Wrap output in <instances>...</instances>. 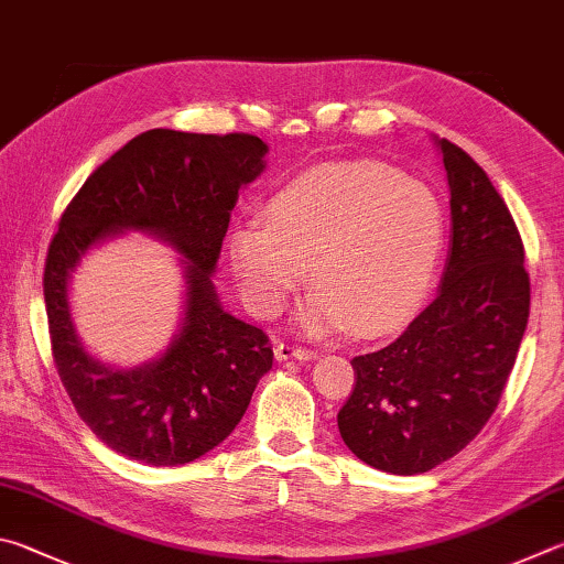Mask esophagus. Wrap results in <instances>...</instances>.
<instances>
[{
    "label": "esophagus",
    "instance_id": "esophagus-1",
    "mask_svg": "<svg viewBox=\"0 0 564 564\" xmlns=\"http://www.w3.org/2000/svg\"><path fill=\"white\" fill-rule=\"evenodd\" d=\"M274 357H276V361H288V359L312 361V359H317L319 354L314 351V349L294 347V344H288V341H276V344H274Z\"/></svg>",
    "mask_w": 564,
    "mask_h": 564
}]
</instances>
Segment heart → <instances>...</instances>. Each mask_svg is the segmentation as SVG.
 Listing matches in <instances>:
<instances>
[{
  "label": "heart",
  "mask_w": 564,
  "mask_h": 564,
  "mask_svg": "<svg viewBox=\"0 0 564 564\" xmlns=\"http://www.w3.org/2000/svg\"><path fill=\"white\" fill-rule=\"evenodd\" d=\"M230 235L242 300L276 317L307 282V334L351 327L379 337L409 322L436 276L446 220L438 197L411 177L369 163H332L294 175Z\"/></svg>",
  "instance_id": "obj_1"
}]
</instances>
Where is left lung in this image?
Here are the masks:
<instances>
[{"instance_id": "left-lung-1", "label": "left lung", "mask_w": 564, "mask_h": 564, "mask_svg": "<svg viewBox=\"0 0 564 564\" xmlns=\"http://www.w3.org/2000/svg\"><path fill=\"white\" fill-rule=\"evenodd\" d=\"M451 187V254L438 297L383 349L351 359L354 389L337 413L354 456L419 476L486 426L516 367L530 314L518 225L486 171L438 141Z\"/></svg>"}]
</instances>
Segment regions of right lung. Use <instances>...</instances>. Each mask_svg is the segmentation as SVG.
<instances>
[{
	"label": "right lung",
	"mask_w": 564,
	"mask_h": 564,
	"mask_svg": "<svg viewBox=\"0 0 564 564\" xmlns=\"http://www.w3.org/2000/svg\"><path fill=\"white\" fill-rule=\"evenodd\" d=\"M267 145L250 133L153 128L86 177L66 205L44 264L48 339L58 379L88 429L121 456L183 466L223 443L272 369L270 337L227 314L210 274L237 203L262 173ZM163 236L188 260L184 329L164 357L118 372L87 357L67 314V272L116 229Z\"/></svg>",
	"instance_id": "add662e5"
}]
</instances>
